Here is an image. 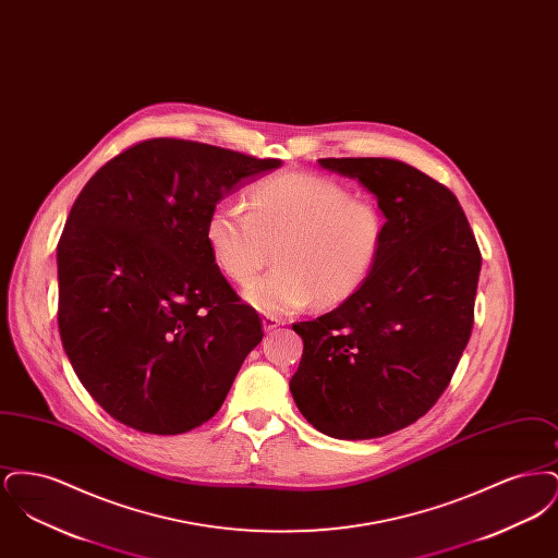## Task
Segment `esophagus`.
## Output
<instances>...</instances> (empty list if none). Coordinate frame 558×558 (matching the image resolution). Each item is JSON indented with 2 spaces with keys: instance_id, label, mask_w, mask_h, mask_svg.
<instances>
[{
  "instance_id": "34e87169",
  "label": "esophagus",
  "mask_w": 558,
  "mask_h": 558,
  "mask_svg": "<svg viewBox=\"0 0 558 558\" xmlns=\"http://www.w3.org/2000/svg\"><path fill=\"white\" fill-rule=\"evenodd\" d=\"M262 324H264V330H266V332H271V330H276L282 322L278 318H274V316H264Z\"/></svg>"
}]
</instances>
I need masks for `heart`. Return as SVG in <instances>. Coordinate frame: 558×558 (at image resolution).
Segmentation results:
<instances>
[{
	"mask_svg": "<svg viewBox=\"0 0 558 558\" xmlns=\"http://www.w3.org/2000/svg\"><path fill=\"white\" fill-rule=\"evenodd\" d=\"M387 217L341 182L291 171L248 190V211L232 201L213 207L205 240L219 271L251 282L271 257L278 266L253 282L244 299L264 314H292L316 301L335 307L360 291L385 248Z\"/></svg>",
	"mask_w": 558,
	"mask_h": 558,
	"instance_id": "b5f03b06",
	"label": "heart"
}]
</instances>
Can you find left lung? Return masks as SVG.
Here are the masks:
<instances>
[{
	"label": "left lung",
	"instance_id": "8db88e82",
	"mask_svg": "<svg viewBox=\"0 0 558 558\" xmlns=\"http://www.w3.org/2000/svg\"><path fill=\"white\" fill-rule=\"evenodd\" d=\"M357 180L387 217L368 282L337 310L296 322V408L335 439H374L416 423L450 385L475 319L481 253L458 198L393 159H319Z\"/></svg>",
	"mask_w": 558,
	"mask_h": 558
}]
</instances>
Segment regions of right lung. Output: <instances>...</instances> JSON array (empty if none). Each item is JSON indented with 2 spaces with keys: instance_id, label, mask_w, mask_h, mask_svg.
Segmentation results:
<instances>
[{
  "instance_id": "1",
  "label": "right lung",
  "mask_w": 558,
  "mask_h": 558,
  "mask_svg": "<svg viewBox=\"0 0 558 558\" xmlns=\"http://www.w3.org/2000/svg\"><path fill=\"white\" fill-rule=\"evenodd\" d=\"M280 165L153 137L81 190L58 240V328L114 421L180 435L221 408L264 330L215 266L205 223L226 194Z\"/></svg>"
}]
</instances>
